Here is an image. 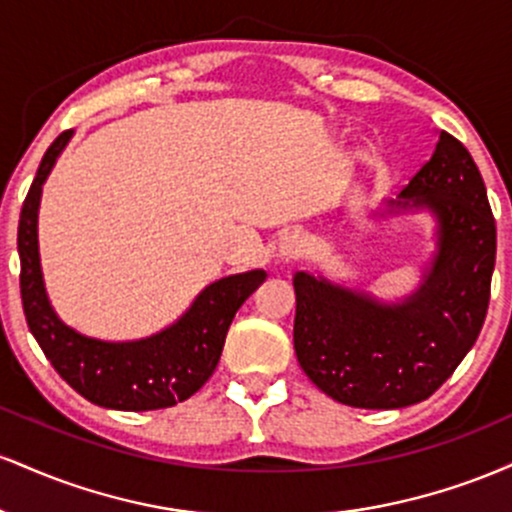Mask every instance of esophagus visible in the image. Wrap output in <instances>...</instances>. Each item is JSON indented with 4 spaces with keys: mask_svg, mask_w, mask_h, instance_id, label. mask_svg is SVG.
<instances>
[{
    "mask_svg": "<svg viewBox=\"0 0 512 512\" xmlns=\"http://www.w3.org/2000/svg\"><path fill=\"white\" fill-rule=\"evenodd\" d=\"M305 250V236L298 231H289L284 233L279 240V248H276V255H279V260L284 262H291L296 260V257H301V252Z\"/></svg>",
    "mask_w": 512,
    "mask_h": 512,
    "instance_id": "34e87169",
    "label": "esophagus"
}]
</instances>
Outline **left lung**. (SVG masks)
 <instances>
[{"instance_id":"1","label":"left lung","mask_w":512,"mask_h":512,"mask_svg":"<svg viewBox=\"0 0 512 512\" xmlns=\"http://www.w3.org/2000/svg\"><path fill=\"white\" fill-rule=\"evenodd\" d=\"M436 216V255L424 281L399 303L298 272L293 346L325 395L358 409L424 402L477 342L491 298L496 221L486 185L462 142L438 134L431 161L390 211Z\"/></svg>"}]
</instances>
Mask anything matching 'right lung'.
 Segmentation results:
<instances>
[{"mask_svg": "<svg viewBox=\"0 0 512 512\" xmlns=\"http://www.w3.org/2000/svg\"><path fill=\"white\" fill-rule=\"evenodd\" d=\"M72 134L74 129L62 132L45 151L21 207L19 257L26 322L52 368L88 402L120 411L173 407L195 395L211 378L233 317L267 274L252 269L223 276L199 293L178 322L137 342H101L64 325L52 310L43 284L38 207L43 182Z\"/></svg>", "mask_w": 512, "mask_h": 512, "instance_id": "1", "label": "right lung"}]
</instances>
